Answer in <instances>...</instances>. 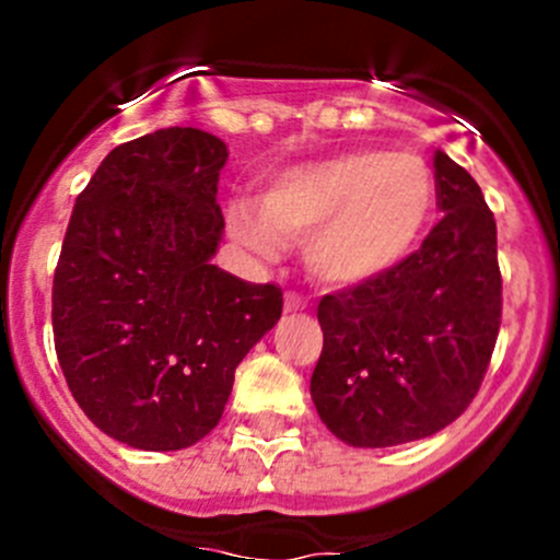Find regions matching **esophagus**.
<instances>
[{
    "label": "esophagus",
    "instance_id": "esophagus-1",
    "mask_svg": "<svg viewBox=\"0 0 560 560\" xmlns=\"http://www.w3.org/2000/svg\"><path fill=\"white\" fill-rule=\"evenodd\" d=\"M308 308V303L303 301L301 295H295V292H287V298H284V312L287 314H301V312H306Z\"/></svg>",
    "mask_w": 560,
    "mask_h": 560
}]
</instances>
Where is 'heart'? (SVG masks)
<instances>
[{
  "instance_id": "heart-1",
  "label": "heart",
  "mask_w": 560,
  "mask_h": 560,
  "mask_svg": "<svg viewBox=\"0 0 560 560\" xmlns=\"http://www.w3.org/2000/svg\"><path fill=\"white\" fill-rule=\"evenodd\" d=\"M436 206L431 167L415 154L347 151L287 167L257 200L230 202L241 244L273 254L303 244L308 273L330 290L371 287L406 262Z\"/></svg>"
}]
</instances>
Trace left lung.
Here are the masks:
<instances>
[{"label":"left lung","mask_w":560,"mask_h":560,"mask_svg":"<svg viewBox=\"0 0 560 560\" xmlns=\"http://www.w3.org/2000/svg\"><path fill=\"white\" fill-rule=\"evenodd\" d=\"M444 217L382 281L325 295L312 398L352 447L433 436L477 395L501 327L495 219L477 180L433 154Z\"/></svg>","instance_id":"obj_1"}]
</instances>
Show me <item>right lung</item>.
I'll return each mask as SVG.
<instances>
[{"label":"right lung","mask_w":560,"mask_h":560,"mask_svg":"<svg viewBox=\"0 0 560 560\" xmlns=\"http://www.w3.org/2000/svg\"><path fill=\"white\" fill-rule=\"evenodd\" d=\"M228 145L167 127L116 145L78 195L54 273V343L72 398L129 447H191L235 369L279 322L276 284L211 265Z\"/></svg>","instance_id":"right-lung-1"}]
</instances>
